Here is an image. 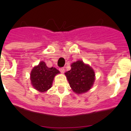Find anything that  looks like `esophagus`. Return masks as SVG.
Instances as JSON below:
<instances>
[{
	"label": "esophagus",
	"instance_id": "obj_1",
	"mask_svg": "<svg viewBox=\"0 0 131 131\" xmlns=\"http://www.w3.org/2000/svg\"><path fill=\"white\" fill-rule=\"evenodd\" d=\"M60 72L62 73H63L65 72V69L63 68H60Z\"/></svg>",
	"mask_w": 131,
	"mask_h": 131
}]
</instances>
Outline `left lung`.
<instances>
[{"instance_id": "left-lung-1", "label": "left lung", "mask_w": 131, "mask_h": 131, "mask_svg": "<svg viewBox=\"0 0 131 131\" xmlns=\"http://www.w3.org/2000/svg\"><path fill=\"white\" fill-rule=\"evenodd\" d=\"M71 70L65 73L73 91L77 94L86 92L91 89L95 80L93 69L81 60L72 63Z\"/></svg>"}]
</instances>
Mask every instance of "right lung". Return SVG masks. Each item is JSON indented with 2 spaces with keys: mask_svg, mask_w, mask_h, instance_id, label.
Listing matches in <instances>:
<instances>
[{
  "mask_svg": "<svg viewBox=\"0 0 131 131\" xmlns=\"http://www.w3.org/2000/svg\"><path fill=\"white\" fill-rule=\"evenodd\" d=\"M60 71L55 68H48L44 62L34 67L30 74L31 84L38 91L45 92L50 89L56 75Z\"/></svg>",
  "mask_w": 131,
  "mask_h": 131,
  "instance_id": "right-lung-1",
  "label": "right lung"
}]
</instances>
